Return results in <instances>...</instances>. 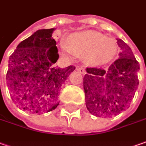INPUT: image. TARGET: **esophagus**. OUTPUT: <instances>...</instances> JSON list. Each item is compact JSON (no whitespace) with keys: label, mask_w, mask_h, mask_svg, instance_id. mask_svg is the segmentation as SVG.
<instances>
[{"label":"esophagus","mask_w":146,"mask_h":146,"mask_svg":"<svg viewBox=\"0 0 146 146\" xmlns=\"http://www.w3.org/2000/svg\"><path fill=\"white\" fill-rule=\"evenodd\" d=\"M78 71L79 73H82V74H85V73H86V69L84 68H82V67H79V68H78Z\"/></svg>","instance_id":"esophagus-1"}]
</instances>
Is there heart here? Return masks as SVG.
<instances>
[{
	"label": "heart",
	"mask_w": 146,
	"mask_h": 146,
	"mask_svg": "<svg viewBox=\"0 0 146 146\" xmlns=\"http://www.w3.org/2000/svg\"><path fill=\"white\" fill-rule=\"evenodd\" d=\"M60 53L67 57L83 56L84 61L92 66H101L112 61L118 52V46L113 38L93 31L73 33L67 43L60 44Z\"/></svg>",
	"instance_id": "b5f03b06"
}]
</instances>
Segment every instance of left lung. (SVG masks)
I'll list each match as a JSON object with an SVG mask.
<instances>
[{
	"label": "left lung",
	"mask_w": 146,
	"mask_h": 146,
	"mask_svg": "<svg viewBox=\"0 0 146 146\" xmlns=\"http://www.w3.org/2000/svg\"><path fill=\"white\" fill-rule=\"evenodd\" d=\"M116 40L121 50L118 60L107 71L87 68L83 78L86 106L98 117H111L128 108L138 87L140 64L128 44Z\"/></svg>",
	"instance_id": "left-lung-1"
}]
</instances>
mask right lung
<instances>
[{"mask_svg": "<svg viewBox=\"0 0 146 146\" xmlns=\"http://www.w3.org/2000/svg\"><path fill=\"white\" fill-rule=\"evenodd\" d=\"M55 28L42 29L22 41L9 56L6 74L8 87L13 103L32 114H43L57 108L61 86L73 65L57 68L56 42L52 38Z\"/></svg>", "mask_w": 146, "mask_h": 146, "instance_id": "right-lung-1", "label": "right lung"}]
</instances>
